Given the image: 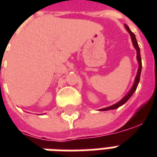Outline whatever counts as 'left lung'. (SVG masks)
I'll use <instances>...</instances> for the list:
<instances>
[{
  "instance_id": "8db88e82",
  "label": "left lung",
  "mask_w": 157,
  "mask_h": 157,
  "mask_svg": "<svg viewBox=\"0 0 157 157\" xmlns=\"http://www.w3.org/2000/svg\"><path fill=\"white\" fill-rule=\"evenodd\" d=\"M125 26V29H127V31L129 33V34H130V37H131L132 39V43H133V45H134V47L136 49V52H137V60H138L139 63V68H138V71H137V75L135 76V83H134V85L132 86V88L130 89V91L126 94V95L124 97V98L121 99L120 101L115 104H113V105L110 106V107H108V108H105V109H100V111H107V110H110V109H116L119 108L120 106H122L123 104H124L125 102L128 101L129 98L131 97L133 94H134V92H135V90L137 88V86H138L139 82H140V73H141V68H142V64H141V57H140V47H139L138 43H137V40L135 39V35L134 34V33L131 32V30L129 29L127 25Z\"/></svg>"
}]
</instances>
